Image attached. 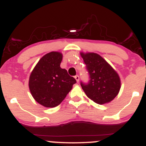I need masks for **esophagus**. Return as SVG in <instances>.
I'll return each mask as SVG.
<instances>
[{
	"instance_id": "esophagus-1",
	"label": "esophagus",
	"mask_w": 146,
	"mask_h": 146,
	"mask_svg": "<svg viewBox=\"0 0 146 146\" xmlns=\"http://www.w3.org/2000/svg\"><path fill=\"white\" fill-rule=\"evenodd\" d=\"M75 79L76 80L77 83H78V82H79V76H75Z\"/></svg>"
}]
</instances>
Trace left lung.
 Returning <instances> with one entry per match:
<instances>
[{"label":"left lung","mask_w":146,"mask_h":146,"mask_svg":"<svg viewBox=\"0 0 146 146\" xmlns=\"http://www.w3.org/2000/svg\"><path fill=\"white\" fill-rule=\"evenodd\" d=\"M80 54L90 74V82L87 85L81 83L87 97L99 105L112 101L121 87L116 70L97 53L80 52Z\"/></svg>","instance_id":"obj_1"}]
</instances>
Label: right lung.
Masks as SVG:
<instances>
[{"label": "right lung", "mask_w": 146, "mask_h": 146, "mask_svg": "<svg viewBox=\"0 0 146 146\" xmlns=\"http://www.w3.org/2000/svg\"><path fill=\"white\" fill-rule=\"evenodd\" d=\"M63 54L52 51L44 55L33 69L28 86L36 102L46 108L58 106L76 83L66 69L60 68Z\"/></svg>", "instance_id": "right-lung-1"}]
</instances>
